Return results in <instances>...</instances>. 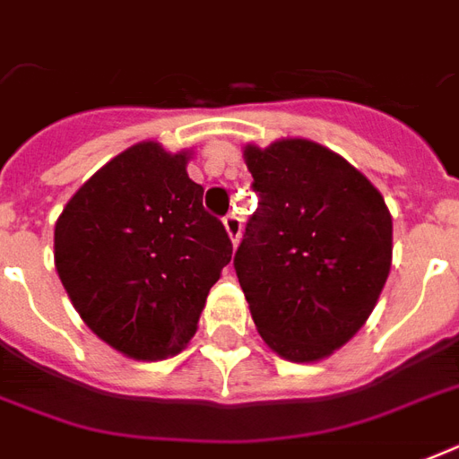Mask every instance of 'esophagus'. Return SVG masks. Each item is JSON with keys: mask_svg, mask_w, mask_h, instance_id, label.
<instances>
[{"mask_svg": "<svg viewBox=\"0 0 459 459\" xmlns=\"http://www.w3.org/2000/svg\"><path fill=\"white\" fill-rule=\"evenodd\" d=\"M223 229L229 233L230 243L238 245V240H240V230H243V221H240L236 214H229L223 219Z\"/></svg>", "mask_w": 459, "mask_h": 459, "instance_id": "1", "label": "esophagus"}]
</instances>
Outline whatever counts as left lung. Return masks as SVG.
Returning a JSON list of instances; mask_svg holds the SVG:
<instances>
[{
	"mask_svg": "<svg viewBox=\"0 0 459 459\" xmlns=\"http://www.w3.org/2000/svg\"><path fill=\"white\" fill-rule=\"evenodd\" d=\"M259 193L236 273L262 341L288 362L333 355L369 319L393 262L384 195L305 138L245 145Z\"/></svg>",
	"mask_w": 459,
	"mask_h": 459,
	"instance_id": "left-lung-1",
	"label": "left lung"
}]
</instances>
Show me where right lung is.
I'll use <instances>...</instances> for the list:
<instances>
[{"label": "right lung", "instance_id": "add662e5", "mask_svg": "<svg viewBox=\"0 0 459 459\" xmlns=\"http://www.w3.org/2000/svg\"><path fill=\"white\" fill-rule=\"evenodd\" d=\"M193 150L143 140L82 183L54 226V266L71 305L121 355L157 362L197 331L233 245L187 176Z\"/></svg>", "mask_w": 459, "mask_h": 459}]
</instances>
